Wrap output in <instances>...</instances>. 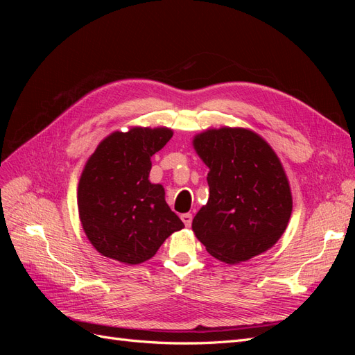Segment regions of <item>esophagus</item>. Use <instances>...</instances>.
I'll return each mask as SVG.
<instances>
[{
  "instance_id": "esophagus-1",
  "label": "esophagus",
  "mask_w": 355,
  "mask_h": 355,
  "mask_svg": "<svg viewBox=\"0 0 355 355\" xmlns=\"http://www.w3.org/2000/svg\"><path fill=\"white\" fill-rule=\"evenodd\" d=\"M180 219L184 220L185 227H191V223H192V214H191V213H184V214H180Z\"/></svg>"
}]
</instances>
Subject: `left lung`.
I'll return each instance as SVG.
<instances>
[{"instance_id":"obj_1","label":"left lung","mask_w":355,"mask_h":355,"mask_svg":"<svg viewBox=\"0 0 355 355\" xmlns=\"http://www.w3.org/2000/svg\"><path fill=\"white\" fill-rule=\"evenodd\" d=\"M210 168L209 201L192 220L206 250L225 263L261 254L282 237L292 194L280 159L261 136L245 128H213L194 139Z\"/></svg>"}]
</instances>
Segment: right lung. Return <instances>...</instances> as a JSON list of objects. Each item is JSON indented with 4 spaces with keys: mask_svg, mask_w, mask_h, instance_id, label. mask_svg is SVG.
Listing matches in <instances>:
<instances>
[{
    "mask_svg": "<svg viewBox=\"0 0 355 355\" xmlns=\"http://www.w3.org/2000/svg\"><path fill=\"white\" fill-rule=\"evenodd\" d=\"M171 136L164 127L115 132L89 158L78 185V211L85 235L103 256L128 265L145 262L185 227L167 206L164 188L148 179L151 157Z\"/></svg>",
    "mask_w": 355,
    "mask_h": 355,
    "instance_id": "obj_1",
    "label": "right lung"
}]
</instances>
